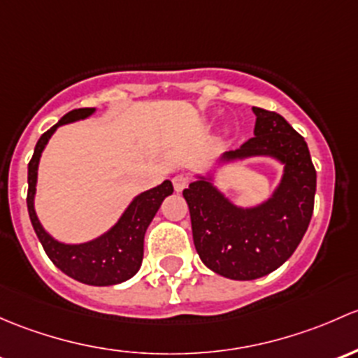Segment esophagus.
<instances>
[{
  "mask_svg": "<svg viewBox=\"0 0 358 358\" xmlns=\"http://www.w3.org/2000/svg\"><path fill=\"white\" fill-rule=\"evenodd\" d=\"M172 184H174L176 191H182L184 187H187V184H189V178H187L186 174H176L174 178H172Z\"/></svg>",
  "mask_w": 358,
  "mask_h": 358,
  "instance_id": "obj_1",
  "label": "esophagus"
}]
</instances>
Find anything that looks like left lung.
I'll use <instances>...</instances> for the list:
<instances>
[{
    "label": "left lung",
    "mask_w": 358,
    "mask_h": 358,
    "mask_svg": "<svg viewBox=\"0 0 358 358\" xmlns=\"http://www.w3.org/2000/svg\"><path fill=\"white\" fill-rule=\"evenodd\" d=\"M253 113L255 136L224 158L271 155L281 160L285 176L274 196L255 208H238L205 179L182 191L201 262L236 281L259 279L281 267L300 245L314 212L317 174L305 139L279 113L259 106Z\"/></svg>",
    "instance_id": "obj_1"
}]
</instances>
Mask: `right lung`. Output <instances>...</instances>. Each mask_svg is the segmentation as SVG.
<instances>
[{
  "mask_svg": "<svg viewBox=\"0 0 358 358\" xmlns=\"http://www.w3.org/2000/svg\"><path fill=\"white\" fill-rule=\"evenodd\" d=\"M94 108H77L62 117L58 124L48 129L39 138L34 148L31 162H29V189H27V208L32 227L41 241L44 252L50 260L60 268L64 274L70 275L76 281L91 286H112L131 279L139 271L143 262V245L145 233L155 213L160 208L165 196L172 194L171 180H164L160 186L145 191L132 200L119 222L101 238L84 245H64L51 238L39 224L34 212V193L36 180H38V164L48 139L51 138L58 125H64L73 120L86 119Z\"/></svg>",
  "mask_w": 358,
  "mask_h": 358,
  "instance_id": "1",
  "label": "right lung"
}]
</instances>
